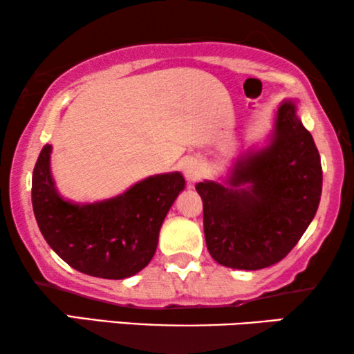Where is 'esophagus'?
Masks as SVG:
<instances>
[{
	"label": "esophagus",
	"mask_w": 354,
	"mask_h": 354,
	"mask_svg": "<svg viewBox=\"0 0 354 354\" xmlns=\"http://www.w3.org/2000/svg\"><path fill=\"white\" fill-rule=\"evenodd\" d=\"M182 171H183V176L188 182H195L198 177L201 176V166L200 162L196 161V159H185L182 164Z\"/></svg>",
	"instance_id": "obj_1"
}]
</instances>
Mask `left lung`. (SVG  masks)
<instances>
[{"label": "left lung", "mask_w": 354, "mask_h": 354, "mask_svg": "<svg viewBox=\"0 0 354 354\" xmlns=\"http://www.w3.org/2000/svg\"><path fill=\"white\" fill-rule=\"evenodd\" d=\"M293 100L275 113L268 143L241 153L222 182L196 183L212 259L258 270L282 261L316 216L321 156Z\"/></svg>", "instance_id": "obj_1"}]
</instances>
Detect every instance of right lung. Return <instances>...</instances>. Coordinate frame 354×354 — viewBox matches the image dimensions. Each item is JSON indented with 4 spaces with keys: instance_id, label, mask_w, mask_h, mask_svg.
Segmentation results:
<instances>
[{
    "instance_id": "right-lung-1",
    "label": "right lung",
    "mask_w": 354,
    "mask_h": 354,
    "mask_svg": "<svg viewBox=\"0 0 354 354\" xmlns=\"http://www.w3.org/2000/svg\"><path fill=\"white\" fill-rule=\"evenodd\" d=\"M45 145L32 177L37 224L51 250L71 268L100 279H127L147 268L159 230L183 188L180 172L149 176L109 200L74 203L59 195Z\"/></svg>"
}]
</instances>
